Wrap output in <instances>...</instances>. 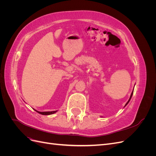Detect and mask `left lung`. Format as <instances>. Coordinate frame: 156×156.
Returning a JSON list of instances; mask_svg holds the SVG:
<instances>
[{
	"label": "left lung",
	"instance_id": "1",
	"mask_svg": "<svg viewBox=\"0 0 156 156\" xmlns=\"http://www.w3.org/2000/svg\"><path fill=\"white\" fill-rule=\"evenodd\" d=\"M133 92H131V96H130V98H129V100H128V101H127V102L126 103V105L127 104V103H129V101H130V100H131V97H132V95H133ZM126 105H125V106H126Z\"/></svg>",
	"mask_w": 156,
	"mask_h": 156
}]
</instances>
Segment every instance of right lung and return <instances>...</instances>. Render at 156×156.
<instances>
[{"mask_svg":"<svg viewBox=\"0 0 156 156\" xmlns=\"http://www.w3.org/2000/svg\"><path fill=\"white\" fill-rule=\"evenodd\" d=\"M36 111L38 113H40V114H41V115H49L54 114V113H55L56 112V111H48V112H39V111Z\"/></svg>","mask_w":156,"mask_h":156,"instance_id":"obj_1","label":"right lung"}]
</instances>
